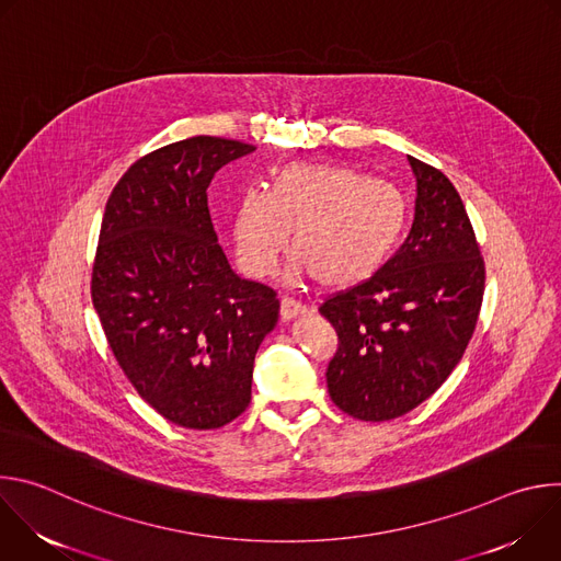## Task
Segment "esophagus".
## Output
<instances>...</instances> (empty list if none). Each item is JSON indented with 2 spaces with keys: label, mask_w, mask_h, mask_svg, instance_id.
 <instances>
[{
  "label": "esophagus",
  "mask_w": 561,
  "mask_h": 561,
  "mask_svg": "<svg viewBox=\"0 0 561 561\" xmlns=\"http://www.w3.org/2000/svg\"><path fill=\"white\" fill-rule=\"evenodd\" d=\"M306 312H308V310H306V306H301L299 301H295V299H290V297H284V299H282L279 314H282L284 322H290V319L301 317V314H306Z\"/></svg>",
  "instance_id": "obj_1"
}]
</instances>
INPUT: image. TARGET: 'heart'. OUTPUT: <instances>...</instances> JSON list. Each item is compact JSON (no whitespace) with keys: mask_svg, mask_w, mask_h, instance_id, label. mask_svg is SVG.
I'll use <instances>...</instances> for the list:
<instances>
[{"mask_svg":"<svg viewBox=\"0 0 561 561\" xmlns=\"http://www.w3.org/2000/svg\"><path fill=\"white\" fill-rule=\"evenodd\" d=\"M407 221L409 202L394 184L348 167L295 162L273 175L268 193L239 199L232 242L242 271L266 277L293 234V273L322 290H346L381 268Z\"/></svg>","mask_w":561,"mask_h":561,"instance_id":"b5f03b06","label":"heart"}]
</instances>
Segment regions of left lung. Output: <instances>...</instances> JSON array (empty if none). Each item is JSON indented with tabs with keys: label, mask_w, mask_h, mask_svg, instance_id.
Wrapping results in <instances>:
<instances>
[{
	"label": "left lung",
	"mask_w": 561,
	"mask_h": 561,
	"mask_svg": "<svg viewBox=\"0 0 561 561\" xmlns=\"http://www.w3.org/2000/svg\"><path fill=\"white\" fill-rule=\"evenodd\" d=\"M415 221L370 279L329 297L319 312L340 346L327 370L335 407L362 422L402 417L459 364L477 327L486 268L450 180L409 157Z\"/></svg>",
	"instance_id": "left-lung-1"
}]
</instances>
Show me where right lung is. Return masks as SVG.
Wrapping results in <instances>:
<instances>
[{"mask_svg": "<svg viewBox=\"0 0 561 561\" xmlns=\"http://www.w3.org/2000/svg\"><path fill=\"white\" fill-rule=\"evenodd\" d=\"M255 146L191 137L122 175L100 230L91 295L111 351L169 422L210 431L251 402L255 353L279 317L277 293L239 277L213 228L215 173Z\"/></svg>", "mask_w": 561, "mask_h": 561, "instance_id": "add662e5", "label": "right lung"}]
</instances>
